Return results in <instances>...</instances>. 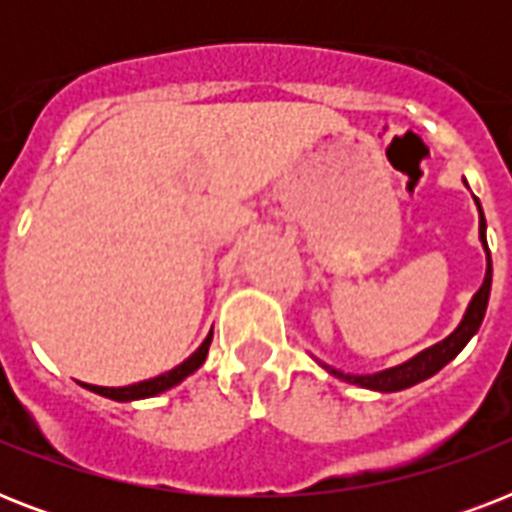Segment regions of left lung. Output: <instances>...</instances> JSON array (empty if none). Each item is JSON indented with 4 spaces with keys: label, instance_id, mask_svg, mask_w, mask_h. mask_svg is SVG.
Segmentation results:
<instances>
[{
    "label": "left lung",
    "instance_id": "1",
    "mask_svg": "<svg viewBox=\"0 0 512 512\" xmlns=\"http://www.w3.org/2000/svg\"><path fill=\"white\" fill-rule=\"evenodd\" d=\"M476 207H478V239H481L486 252V276L481 289H478L476 295H473V300H470L468 311H465V316H462L460 321V327L454 329L452 335L446 337V340L430 345V348H425L414 358L404 361V364L390 366V369H382V372H374V374H348L335 369V366L321 364L319 361L329 374H335V377L350 382V385H358V388L377 390V393H396V390L412 388V385H417V382L433 377L438 369H444V366L449 364V361H452V358L465 348V345H468L470 337L476 335L478 327H481V321H484L486 305H489V292H492V257H489V244H486L484 209H481L478 199H476Z\"/></svg>",
    "mask_w": 512,
    "mask_h": 512
}]
</instances>
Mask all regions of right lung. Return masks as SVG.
<instances>
[{
	"mask_svg": "<svg viewBox=\"0 0 512 512\" xmlns=\"http://www.w3.org/2000/svg\"><path fill=\"white\" fill-rule=\"evenodd\" d=\"M209 342H212V332H209L207 340L201 342L199 348L193 350L191 356L185 358L183 364H177L175 369L159 374V377H154V380L135 382V385H124V388H100V385H87V382H82V385L87 390H92V393H98V396L111 398V401H140V398L159 396V393H164V390L175 388L177 382H183L188 374H193L201 364H204V358H207V350H209Z\"/></svg>",
	"mask_w": 512,
	"mask_h": 512,
	"instance_id": "1",
	"label": "right lung"
}]
</instances>
